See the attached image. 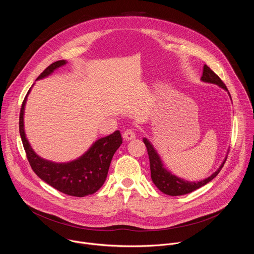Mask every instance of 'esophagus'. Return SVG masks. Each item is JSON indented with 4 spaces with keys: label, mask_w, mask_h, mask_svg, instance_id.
<instances>
[{
    "label": "esophagus",
    "mask_w": 254,
    "mask_h": 254,
    "mask_svg": "<svg viewBox=\"0 0 254 254\" xmlns=\"http://www.w3.org/2000/svg\"><path fill=\"white\" fill-rule=\"evenodd\" d=\"M123 137L126 140H129V139H133L135 137V132L132 129H127L124 133H123Z\"/></svg>",
    "instance_id": "34e87169"
}]
</instances>
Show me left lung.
<instances>
[{"mask_svg":"<svg viewBox=\"0 0 254 254\" xmlns=\"http://www.w3.org/2000/svg\"><path fill=\"white\" fill-rule=\"evenodd\" d=\"M201 80L204 82L216 84L228 91L226 85L219 78V76L217 75L214 71H212L210 69V67H208L207 65H204V67H203V74H202ZM142 139H143L144 144H146L148 154H149L151 178L153 180V182L161 192H163L164 194L170 195V196H181V195L189 194V193L203 187L204 185L209 183L210 181H212L217 175L219 174V172L223 168V166L226 162V159H227V157H226L225 160L223 161V163L221 164V166L218 168V170H217L215 173H213L210 177L206 178L205 180L199 181V182H190V181H186L182 178H179V177L173 175L168 170H166V168H164L163 162H162L159 154L157 153V151L155 150V148L153 147V144L150 142V140L146 137H143Z\"/></svg>","mask_w":254,"mask_h":254,"instance_id":"left-lung-1","label":"left lung"}]
</instances>
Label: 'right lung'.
<instances>
[{
	"mask_svg": "<svg viewBox=\"0 0 254 254\" xmlns=\"http://www.w3.org/2000/svg\"><path fill=\"white\" fill-rule=\"evenodd\" d=\"M66 63V60L52 63L37 77V80L47 77ZM30 90L31 88L21 106L19 130L31 168L45 183L66 195L84 197L95 193L103 185L112 159L123 143L121 132L116 130L110 135L97 139L86 153L74 161L54 163L44 160L33 151L24 130V111Z\"/></svg>",
	"mask_w": 254,
	"mask_h": 254,
	"instance_id": "obj_1",
	"label": "right lung"
}]
</instances>
